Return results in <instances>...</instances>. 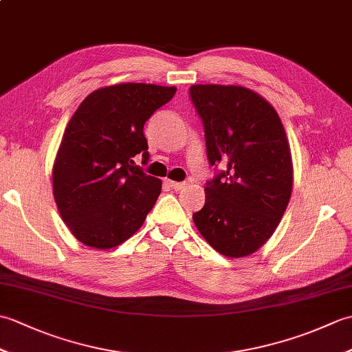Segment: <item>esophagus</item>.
Segmentation results:
<instances>
[{"label":"esophagus","mask_w":352,"mask_h":352,"mask_svg":"<svg viewBox=\"0 0 352 352\" xmlns=\"http://www.w3.org/2000/svg\"><path fill=\"white\" fill-rule=\"evenodd\" d=\"M166 184L169 186L170 189L174 190H180L184 188V183H180V182H172V180H166Z\"/></svg>","instance_id":"1"}]
</instances>
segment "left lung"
Returning a JSON list of instances; mask_svg holds the SVG:
<instances>
[{
	"label": "left lung",
	"instance_id": "8db88e82",
	"mask_svg": "<svg viewBox=\"0 0 352 352\" xmlns=\"http://www.w3.org/2000/svg\"><path fill=\"white\" fill-rule=\"evenodd\" d=\"M189 96L204 125L208 163L227 164L207 182L193 222L222 256H248L272 236L289 204L286 131L271 104L246 87L195 85Z\"/></svg>",
	"mask_w": 352,
	"mask_h": 352
}]
</instances>
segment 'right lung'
I'll use <instances>...</instances> for the list:
<instances>
[{
	"instance_id": "obj_1",
	"label": "right lung",
	"mask_w": 352,
	"mask_h": 352,
	"mask_svg": "<svg viewBox=\"0 0 352 352\" xmlns=\"http://www.w3.org/2000/svg\"><path fill=\"white\" fill-rule=\"evenodd\" d=\"M175 92L145 83L102 87L71 118L52 168V190L62 219L81 243L109 250L142 227L162 182L134 159L148 163L144 125Z\"/></svg>"
}]
</instances>
